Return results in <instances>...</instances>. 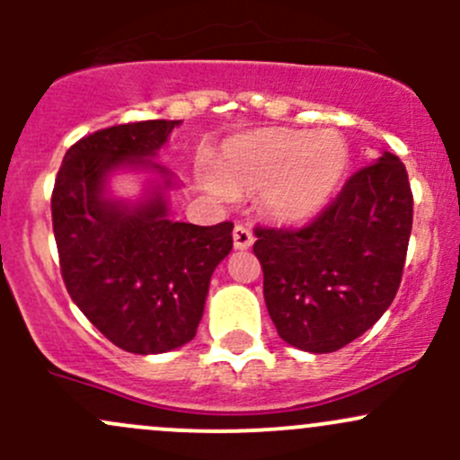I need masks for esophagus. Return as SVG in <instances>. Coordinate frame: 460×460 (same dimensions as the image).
<instances>
[{
  "label": "esophagus",
  "mask_w": 460,
  "mask_h": 460,
  "mask_svg": "<svg viewBox=\"0 0 460 460\" xmlns=\"http://www.w3.org/2000/svg\"><path fill=\"white\" fill-rule=\"evenodd\" d=\"M253 240L256 238H253V234L247 229V226L238 225L234 229V244H235V249H240V252H244V249L252 247Z\"/></svg>",
  "instance_id": "1"
}]
</instances>
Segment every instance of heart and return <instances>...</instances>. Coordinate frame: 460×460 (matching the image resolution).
Here are the masks:
<instances>
[{
    "label": "heart",
    "instance_id": "b5f03b06",
    "mask_svg": "<svg viewBox=\"0 0 460 460\" xmlns=\"http://www.w3.org/2000/svg\"><path fill=\"white\" fill-rule=\"evenodd\" d=\"M349 169V148L338 133L262 128L229 140L213 157L216 189H262L264 211L278 222L303 225L324 211Z\"/></svg>",
    "mask_w": 460,
    "mask_h": 460
}]
</instances>
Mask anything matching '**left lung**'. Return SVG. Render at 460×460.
I'll use <instances>...</instances> for the list:
<instances>
[{
	"mask_svg": "<svg viewBox=\"0 0 460 460\" xmlns=\"http://www.w3.org/2000/svg\"><path fill=\"white\" fill-rule=\"evenodd\" d=\"M414 217L405 164L385 151L300 229L256 226L264 303L289 345L329 354L363 336L401 287Z\"/></svg>",
	"mask_w": 460,
	"mask_h": 460,
	"instance_id": "1",
	"label": "left lung"
}]
</instances>
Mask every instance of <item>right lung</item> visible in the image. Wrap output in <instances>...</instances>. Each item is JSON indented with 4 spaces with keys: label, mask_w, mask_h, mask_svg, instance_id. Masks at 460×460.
<instances>
[{
    "label": "right lung",
    "mask_w": 460,
    "mask_h": 460,
    "mask_svg": "<svg viewBox=\"0 0 460 460\" xmlns=\"http://www.w3.org/2000/svg\"><path fill=\"white\" fill-rule=\"evenodd\" d=\"M180 119L102 128L73 144L55 178L50 211L59 269L73 303L119 349L164 354L193 341L208 280L234 247L231 222L169 220L175 180L151 162ZM118 168L161 175L137 203L108 196Z\"/></svg>",
    "instance_id": "obj_1"
}]
</instances>
